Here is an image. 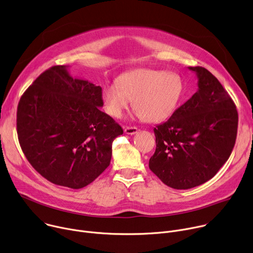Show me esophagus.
<instances>
[{
    "mask_svg": "<svg viewBox=\"0 0 253 253\" xmlns=\"http://www.w3.org/2000/svg\"><path fill=\"white\" fill-rule=\"evenodd\" d=\"M124 132L128 135H133V134L138 132V128L135 127V126H127V127H125Z\"/></svg>",
    "mask_w": 253,
    "mask_h": 253,
    "instance_id": "1",
    "label": "esophagus"
}]
</instances>
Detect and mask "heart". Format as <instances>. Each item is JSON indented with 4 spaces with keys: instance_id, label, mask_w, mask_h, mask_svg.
Here are the masks:
<instances>
[{
    "instance_id": "heart-1",
    "label": "heart",
    "mask_w": 253,
    "mask_h": 253,
    "mask_svg": "<svg viewBox=\"0 0 253 253\" xmlns=\"http://www.w3.org/2000/svg\"><path fill=\"white\" fill-rule=\"evenodd\" d=\"M182 89L181 79L174 73L138 69L121 75L117 85L105 86L103 100L106 112L114 118H120L133 100L138 116L158 122L174 111Z\"/></svg>"
}]
</instances>
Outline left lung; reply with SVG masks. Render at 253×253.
I'll return each instance as SVG.
<instances>
[{"label":"left lung","instance_id":"obj_1","mask_svg":"<svg viewBox=\"0 0 253 253\" xmlns=\"http://www.w3.org/2000/svg\"><path fill=\"white\" fill-rule=\"evenodd\" d=\"M198 91L153 130L156 150L150 170L167 186L189 189L205 183L228 160L237 135L236 106L220 82L203 67Z\"/></svg>","mask_w":253,"mask_h":253}]
</instances>
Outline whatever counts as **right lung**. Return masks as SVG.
Instances as JSON below:
<instances>
[{"instance_id":"add662e5","label":"right lung","mask_w":253,"mask_h":253,"mask_svg":"<svg viewBox=\"0 0 253 253\" xmlns=\"http://www.w3.org/2000/svg\"><path fill=\"white\" fill-rule=\"evenodd\" d=\"M102 88L53 66L22 95L17 109L21 149L48 181L80 189L109 166L122 127L102 112Z\"/></svg>"}]
</instances>
